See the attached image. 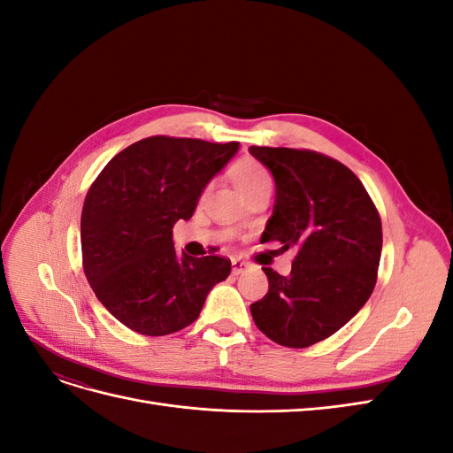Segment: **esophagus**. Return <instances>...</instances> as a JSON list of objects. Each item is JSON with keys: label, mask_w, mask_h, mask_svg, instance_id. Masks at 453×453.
I'll list each match as a JSON object with an SVG mask.
<instances>
[{"label": "esophagus", "mask_w": 453, "mask_h": 453, "mask_svg": "<svg viewBox=\"0 0 453 453\" xmlns=\"http://www.w3.org/2000/svg\"><path fill=\"white\" fill-rule=\"evenodd\" d=\"M245 268H248V265H245L243 260H240V258L232 260V273H234V276H238V273H242Z\"/></svg>", "instance_id": "obj_1"}]
</instances>
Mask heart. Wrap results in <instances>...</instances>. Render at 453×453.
<instances>
[{"label": "heart", "instance_id": "heart-1", "mask_svg": "<svg viewBox=\"0 0 453 453\" xmlns=\"http://www.w3.org/2000/svg\"><path fill=\"white\" fill-rule=\"evenodd\" d=\"M230 175L243 196H250L258 190L272 188L273 177L263 162L255 158H242L230 166Z\"/></svg>", "mask_w": 453, "mask_h": 453}]
</instances>
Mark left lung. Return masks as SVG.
I'll use <instances>...</instances> for the list:
<instances>
[{"label": "left lung", "mask_w": 453, "mask_h": 453, "mask_svg": "<svg viewBox=\"0 0 453 453\" xmlns=\"http://www.w3.org/2000/svg\"><path fill=\"white\" fill-rule=\"evenodd\" d=\"M250 153L276 181L263 242L298 248L289 276L263 268L268 293L251 304V315L276 344L303 349L340 331L372 295L381 219L359 177L331 157L257 145Z\"/></svg>", "instance_id": "8db88e82"}]
</instances>
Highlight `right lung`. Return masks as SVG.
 I'll list each match as a JSON object with an SVG mask.
<instances>
[{
	"mask_svg": "<svg viewBox=\"0 0 453 453\" xmlns=\"http://www.w3.org/2000/svg\"><path fill=\"white\" fill-rule=\"evenodd\" d=\"M240 143L150 135L122 149L90 185L81 215L83 270L105 310L132 331L166 336L198 319L230 260L180 257L172 228Z\"/></svg>",
	"mask_w": 453,
	"mask_h": 453,
	"instance_id": "add662e5",
	"label": "right lung"
}]
</instances>
